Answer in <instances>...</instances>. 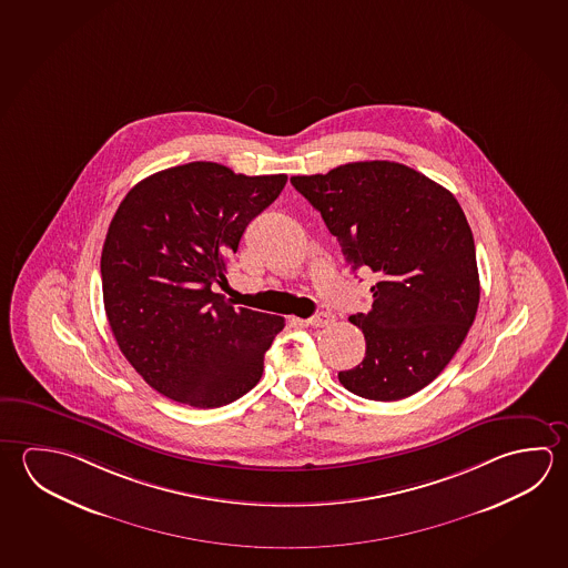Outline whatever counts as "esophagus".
<instances>
[{
	"instance_id": "obj_1",
	"label": "esophagus",
	"mask_w": 568,
	"mask_h": 568,
	"mask_svg": "<svg viewBox=\"0 0 568 568\" xmlns=\"http://www.w3.org/2000/svg\"><path fill=\"white\" fill-rule=\"evenodd\" d=\"M333 321V315L331 313H325V311H321L317 315H313V317H308L305 323H307L308 327H325Z\"/></svg>"
}]
</instances>
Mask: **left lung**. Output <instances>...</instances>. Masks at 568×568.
Returning a JSON list of instances; mask_svg holds the SVG:
<instances>
[{"label": "left lung", "mask_w": 568, "mask_h": 568, "mask_svg": "<svg viewBox=\"0 0 568 568\" xmlns=\"http://www.w3.org/2000/svg\"><path fill=\"white\" fill-rule=\"evenodd\" d=\"M293 187L321 213L353 271L377 275L368 313L351 315L367 343L341 385L371 400L410 397L440 375L477 315L473 231L458 201L395 161H357Z\"/></svg>", "instance_id": "obj_1"}]
</instances>
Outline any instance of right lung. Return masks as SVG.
Masks as SVG:
<instances>
[{
	"instance_id": "obj_1",
	"label": "right lung",
	"mask_w": 568,
	"mask_h": 568,
	"mask_svg": "<svg viewBox=\"0 0 568 568\" xmlns=\"http://www.w3.org/2000/svg\"><path fill=\"white\" fill-rule=\"evenodd\" d=\"M285 183L193 161L153 173L121 201L101 251L103 305L121 353L161 395L215 408L260 383L285 318L233 307L213 285Z\"/></svg>"
}]
</instances>
